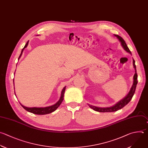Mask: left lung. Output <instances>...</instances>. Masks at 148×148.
<instances>
[{"label": "left lung", "mask_w": 148, "mask_h": 148, "mask_svg": "<svg viewBox=\"0 0 148 148\" xmlns=\"http://www.w3.org/2000/svg\"><path fill=\"white\" fill-rule=\"evenodd\" d=\"M114 35L119 39V42L121 43V45L123 47V48L124 49V50L129 53L131 55V52L130 51L129 48L128 47L125 42L124 41V40L119 35H116L114 34ZM135 62L133 59V66L134 68L135 69V74L134 75L133 77V84L132 85L130 89V92H128V93L126 95V96H125L123 99H121V101H120L119 102H118L117 103H116L114 106H112V107H109V108H100V107H96V106H92L90 105H88V106H89L90 108L92 109L93 110L96 111V112H116L121 109H122L123 108H124L125 105H127L131 100L132 96H134V93H135V89H136V86L138 83L137 81V73H136V66L135 64Z\"/></svg>", "instance_id": "obj_1"}]
</instances>
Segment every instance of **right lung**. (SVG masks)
I'll return each mask as SVG.
<instances>
[{"label": "right lung", "mask_w": 148, "mask_h": 148, "mask_svg": "<svg viewBox=\"0 0 148 148\" xmlns=\"http://www.w3.org/2000/svg\"><path fill=\"white\" fill-rule=\"evenodd\" d=\"M28 41L27 42V43L25 44V45L24 46V48L22 49L21 51V54L18 58V59L21 58V55H22V53L24 50V49L25 47H27V46H28ZM14 81V80H13ZM14 82V81H13ZM65 90H66V86H64L63 88V89H62V93H61V96H60V97L59 100L53 105H52L51 106H48V107H45V108H36V107H34V108H28V107H26V106H23V105H21H21L22 106V107L25 109L27 111L30 112V113H32L33 114H38V115H43V114H49V113H51L52 112H53L54 111H55L58 108L59 106L60 105V104L62 103V102H63V99H64V92H65ZM15 93V92H14ZM15 95L16 96V93H15ZM17 97V96H16Z\"/></svg>", "instance_id": "right-lung-1"}]
</instances>
